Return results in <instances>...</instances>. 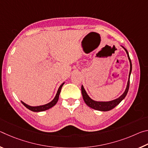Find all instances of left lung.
<instances>
[{
	"label": "left lung",
	"instance_id": "left-lung-1",
	"mask_svg": "<svg viewBox=\"0 0 148 148\" xmlns=\"http://www.w3.org/2000/svg\"><path fill=\"white\" fill-rule=\"evenodd\" d=\"M123 48L125 50V51H126V53L127 54V57H128V59L130 62V72L129 74V80L128 82H127V87L126 89H125V92L122 94V95H121V96L119 97V98L113 100V101H108V102L95 101L90 98L89 95L87 94V92L86 91V90H85L84 86H82V96H83L84 102H86V104L87 105V106H89L90 108H91L96 110H99V111H103V112L109 111V110H111L112 109H113L114 108H115L117 106V105H118L120 102H121L123 100L125 99V97H126V95L127 94V92H128L129 89L130 76H131V71H132V63H131V59H130L128 51H127V50L125 49L124 47H123Z\"/></svg>",
	"mask_w": 148,
	"mask_h": 148
}]
</instances>
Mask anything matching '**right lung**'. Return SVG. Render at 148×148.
<instances>
[{
    "label": "right lung",
    "mask_w": 148,
    "mask_h": 148,
    "mask_svg": "<svg viewBox=\"0 0 148 148\" xmlns=\"http://www.w3.org/2000/svg\"><path fill=\"white\" fill-rule=\"evenodd\" d=\"M64 83H62L60 87H59L58 89V91L57 92V94L56 95V97H55V98L52 100V101L49 102V103H47L46 104H44V105H42V106H29V105L23 102H21V103L23 104L27 108H28L29 110H31L32 112H43L45 111V110H47L49 108H51L53 106H54L56 104V103L59 100V95H60V92H61V90L62 86H63Z\"/></svg>",
    "instance_id": "1"
}]
</instances>
